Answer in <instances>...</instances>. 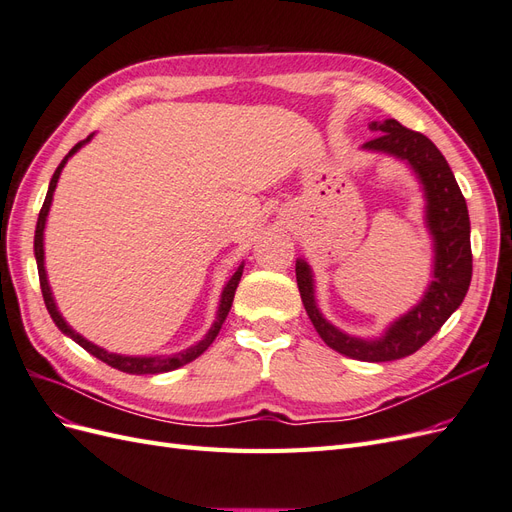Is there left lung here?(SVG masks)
Returning a JSON list of instances; mask_svg holds the SVG:
<instances>
[{
    "label": "left lung",
    "mask_w": 512,
    "mask_h": 512,
    "mask_svg": "<svg viewBox=\"0 0 512 512\" xmlns=\"http://www.w3.org/2000/svg\"><path fill=\"white\" fill-rule=\"evenodd\" d=\"M369 130L378 132V136L365 143L363 149L386 153L408 164L423 188L425 226L433 241V271L423 299L393 320L380 337H356L337 329L322 316L316 303L312 267L297 258L294 271L305 312L322 342L356 361L386 363L404 359L425 346L463 303L472 280L470 215L451 166L427 136L404 128L395 119L371 121Z\"/></svg>",
    "instance_id": "1"
}]
</instances>
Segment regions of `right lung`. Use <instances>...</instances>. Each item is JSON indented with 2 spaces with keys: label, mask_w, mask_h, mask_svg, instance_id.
<instances>
[{
  "label": "right lung",
  "mask_w": 512,
  "mask_h": 512,
  "mask_svg": "<svg viewBox=\"0 0 512 512\" xmlns=\"http://www.w3.org/2000/svg\"><path fill=\"white\" fill-rule=\"evenodd\" d=\"M91 138H94V134H89L85 141L76 143L68 156L61 160V164L57 166V170L51 177V183H49V192H46V198H44V205L40 209V215H38V224H36V235H34V254H36V265H38V275H40V288H42V297H44V305L46 309H49V314L53 318V322L57 324V329L68 335L72 342L79 344L81 348H85L89 354H94L96 359H100L102 363L111 365L119 371H126V374H136V376H143V374H164V371H173L185 363L194 361L196 356L203 354L211 344L213 339L218 337L222 324L230 312V305H232V299H235V290L239 286V280L243 275V262L239 265V269L230 275V280L226 282L224 290H222V297H220V307H218V314H215V320L211 324V329L205 333L203 339H198V342L190 348H185L181 352H175V354H158V356H128V354H117V352H108L96 344H91L89 339H85L81 333H76L70 324L64 320V316H61V312L57 309V303H55V297H53V290L49 286V277H46V267H44V228H46V218H49V211H51V203H53V194H55V188H57V181H59V175L61 170H64V166L68 164V160L74 156L76 151H79L83 145H87Z\"/></svg>",
  "instance_id": "obj_1"
}]
</instances>
